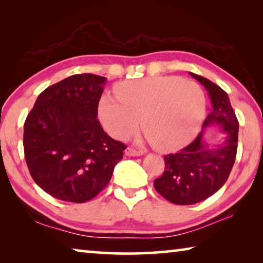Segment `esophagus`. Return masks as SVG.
I'll list each match as a JSON object with an SVG mask.
<instances>
[{
  "label": "esophagus",
  "mask_w": 263,
  "mask_h": 263,
  "mask_svg": "<svg viewBox=\"0 0 263 263\" xmlns=\"http://www.w3.org/2000/svg\"><path fill=\"white\" fill-rule=\"evenodd\" d=\"M125 154L127 155V157H140V155L144 154V152L139 149H135L132 147H127L125 149Z\"/></svg>",
  "instance_id": "esophagus-1"
}]
</instances>
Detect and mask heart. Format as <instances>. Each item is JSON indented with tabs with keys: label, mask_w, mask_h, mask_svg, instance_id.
I'll return each mask as SVG.
<instances>
[{
	"label": "heart",
	"mask_w": 263,
	"mask_h": 263,
	"mask_svg": "<svg viewBox=\"0 0 263 263\" xmlns=\"http://www.w3.org/2000/svg\"><path fill=\"white\" fill-rule=\"evenodd\" d=\"M117 99L104 95L99 116L104 130L123 140L140 125L160 151L181 148L194 139L205 115V95L196 82L152 77L118 84Z\"/></svg>",
	"instance_id": "heart-1"
}]
</instances>
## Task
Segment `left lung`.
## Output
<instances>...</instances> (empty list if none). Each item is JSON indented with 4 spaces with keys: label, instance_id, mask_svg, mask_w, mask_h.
Returning <instances> with one entry per match:
<instances>
[{
    "label": "left lung",
    "instance_id": "1",
    "mask_svg": "<svg viewBox=\"0 0 263 263\" xmlns=\"http://www.w3.org/2000/svg\"><path fill=\"white\" fill-rule=\"evenodd\" d=\"M189 74L208 90L212 110L191 144L175 154L164 155V172L154 180L158 193L177 205L196 204L217 193L229 179L238 148L239 123L228 94L210 80ZM211 125L220 126L226 135L213 149L203 140V128Z\"/></svg>",
    "mask_w": 263,
    "mask_h": 263
}]
</instances>
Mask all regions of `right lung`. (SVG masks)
I'll return each instance as SVG.
<instances>
[{"label":"right lung","instance_id":"right-lung-1","mask_svg":"<svg viewBox=\"0 0 263 263\" xmlns=\"http://www.w3.org/2000/svg\"><path fill=\"white\" fill-rule=\"evenodd\" d=\"M105 78L75 74L41 92L24 123V154L41 188L61 201L84 203L110 182L126 146L97 119Z\"/></svg>","mask_w":263,"mask_h":263}]
</instances>
